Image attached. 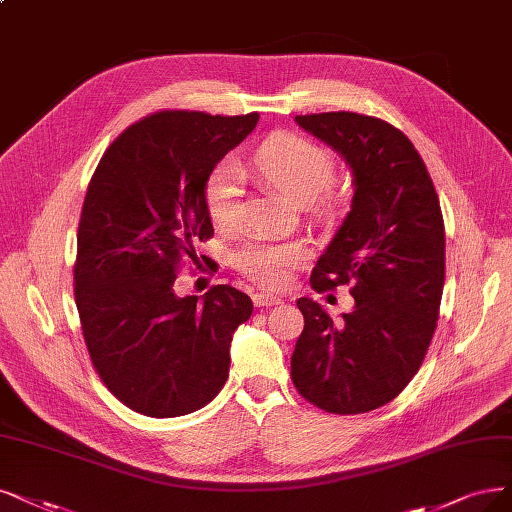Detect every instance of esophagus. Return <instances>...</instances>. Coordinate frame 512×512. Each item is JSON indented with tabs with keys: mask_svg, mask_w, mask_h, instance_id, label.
<instances>
[{
	"mask_svg": "<svg viewBox=\"0 0 512 512\" xmlns=\"http://www.w3.org/2000/svg\"><path fill=\"white\" fill-rule=\"evenodd\" d=\"M280 297L278 295H272V293H255L253 295V304L257 308H270V306H278L280 304Z\"/></svg>",
	"mask_w": 512,
	"mask_h": 512,
	"instance_id": "34e87169",
	"label": "esophagus"
}]
</instances>
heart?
I'll list each match as a JSON object with an SVG mask.
<instances>
[{
	"instance_id": "heart-1",
	"label": "heart",
	"mask_w": 512,
	"mask_h": 512,
	"mask_svg": "<svg viewBox=\"0 0 512 512\" xmlns=\"http://www.w3.org/2000/svg\"><path fill=\"white\" fill-rule=\"evenodd\" d=\"M257 168L270 185L295 204L325 206L327 185L333 177V160L325 147L297 135H274L257 151ZM206 208L219 230H232L240 219L242 173L236 162H221L204 189ZM306 249L297 242H272L253 238L234 253V266L259 285L278 287L297 263L306 259Z\"/></svg>"
}]
</instances>
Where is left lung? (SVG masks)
I'll return each instance as SVG.
<instances>
[{
  "label": "left lung",
  "mask_w": 512,
  "mask_h": 512,
  "mask_svg": "<svg viewBox=\"0 0 512 512\" xmlns=\"http://www.w3.org/2000/svg\"><path fill=\"white\" fill-rule=\"evenodd\" d=\"M295 122L350 166V213L318 257L310 285H350L354 308L333 323L318 301L304 314L291 356L293 384L329 413L390 403L418 373L437 329L445 285V227L418 149L392 124L352 111Z\"/></svg>",
  "instance_id": "left-lung-1"
}]
</instances>
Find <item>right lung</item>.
Segmentation results:
<instances>
[{
	"mask_svg": "<svg viewBox=\"0 0 512 512\" xmlns=\"http://www.w3.org/2000/svg\"><path fill=\"white\" fill-rule=\"evenodd\" d=\"M259 116L158 111L126 128L90 179L78 230L75 306L92 365L118 401L149 418L211 403L230 375L249 295L217 285L179 297V263L213 236L204 189Z\"/></svg>",
	"mask_w": 512,
	"mask_h": 512,
	"instance_id": "right-lung-1",
	"label": "right lung"
}]
</instances>
